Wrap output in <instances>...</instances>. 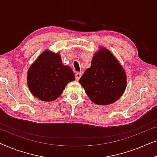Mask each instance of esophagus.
Returning a JSON list of instances; mask_svg holds the SVG:
<instances>
[{"label":"esophagus","mask_w":157,"mask_h":157,"mask_svg":"<svg viewBox=\"0 0 157 157\" xmlns=\"http://www.w3.org/2000/svg\"><path fill=\"white\" fill-rule=\"evenodd\" d=\"M81 76V73L77 72L76 74V75H75V77H76V81H78L79 79H80Z\"/></svg>","instance_id":"esophagus-1"}]
</instances>
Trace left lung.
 Segmentation results:
<instances>
[{
    "label": "left lung",
    "mask_w": 157,
    "mask_h": 157,
    "mask_svg": "<svg viewBox=\"0 0 157 157\" xmlns=\"http://www.w3.org/2000/svg\"><path fill=\"white\" fill-rule=\"evenodd\" d=\"M79 83L94 103L109 105L123 95L126 88V75L114 56L102 47L94 53L91 67L85 71Z\"/></svg>",
    "instance_id": "1"
}]
</instances>
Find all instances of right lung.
I'll list each match as a JSON object with an SVG mask.
<instances>
[{"instance_id": "1", "label": "right lung", "mask_w": 157, "mask_h": 157, "mask_svg": "<svg viewBox=\"0 0 157 157\" xmlns=\"http://www.w3.org/2000/svg\"><path fill=\"white\" fill-rule=\"evenodd\" d=\"M74 73L62 63L61 56L46 50L32 63L27 74L30 91L43 101H52L63 93L66 86L74 81Z\"/></svg>"}]
</instances>
